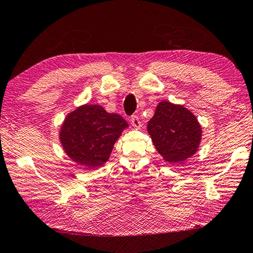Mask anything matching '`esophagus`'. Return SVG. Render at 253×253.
Here are the masks:
<instances>
[{
	"label": "esophagus",
	"instance_id": "1",
	"mask_svg": "<svg viewBox=\"0 0 253 253\" xmlns=\"http://www.w3.org/2000/svg\"><path fill=\"white\" fill-rule=\"evenodd\" d=\"M130 122H131V125L135 128H139L141 126V123L139 121V118H138V116H136V115L131 116Z\"/></svg>",
	"mask_w": 253,
	"mask_h": 253
}]
</instances>
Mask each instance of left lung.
I'll return each instance as SVG.
<instances>
[{
    "label": "left lung",
    "mask_w": 253,
    "mask_h": 253,
    "mask_svg": "<svg viewBox=\"0 0 253 253\" xmlns=\"http://www.w3.org/2000/svg\"><path fill=\"white\" fill-rule=\"evenodd\" d=\"M147 128L156 149L168 162L187 159L201 142L202 128L196 117L185 107L170 102L158 104Z\"/></svg>",
    "instance_id": "left-lung-1"
}]
</instances>
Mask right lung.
Wrapping results in <instances>:
<instances>
[{"label": "right lung", "instance_id": "1", "mask_svg": "<svg viewBox=\"0 0 253 253\" xmlns=\"http://www.w3.org/2000/svg\"><path fill=\"white\" fill-rule=\"evenodd\" d=\"M127 126L118 114L107 113L100 105H84L67 116L60 141L73 161L91 169L108 160L114 143Z\"/></svg>", "mask_w": 253, "mask_h": 253}]
</instances>
